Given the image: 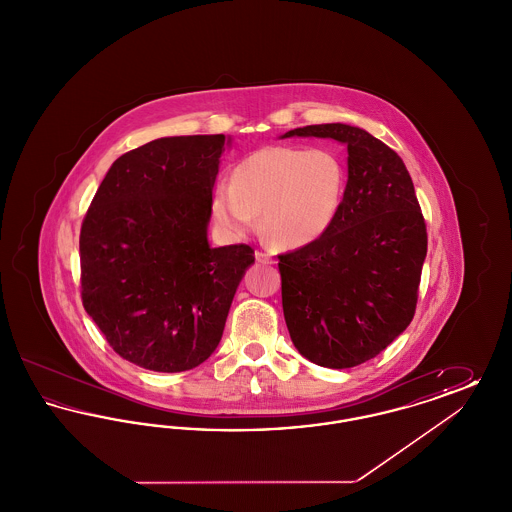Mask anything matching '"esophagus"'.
Returning a JSON list of instances; mask_svg holds the SVG:
<instances>
[{
  "mask_svg": "<svg viewBox=\"0 0 512 512\" xmlns=\"http://www.w3.org/2000/svg\"><path fill=\"white\" fill-rule=\"evenodd\" d=\"M255 259H257L259 263H265V265H272V263H274V257H272V253L267 251V249H257V251H255Z\"/></svg>",
  "mask_w": 512,
  "mask_h": 512,
  "instance_id": "obj_1",
  "label": "esophagus"
}]
</instances>
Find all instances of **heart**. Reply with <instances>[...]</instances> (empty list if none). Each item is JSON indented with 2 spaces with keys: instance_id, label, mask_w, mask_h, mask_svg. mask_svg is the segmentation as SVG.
Listing matches in <instances>:
<instances>
[{
  "instance_id": "heart-1",
  "label": "heart",
  "mask_w": 512,
  "mask_h": 512,
  "mask_svg": "<svg viewBox=\"0 0 512 512\" xmlns=\"http://www.w3.org/2000/svg\"><path fill=\"white\" fill-rule=\"evenodd\" d=\"M345 182V165L332 149L263 147L236 167L232 184L217 186L213 213L232 234L253 230L261 215L274 244L303 247L338 217Z\"/></svg>"
}]
</instances>
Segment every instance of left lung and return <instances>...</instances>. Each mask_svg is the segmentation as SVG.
<instances>
[{"mask_svg": "<svg viewBox=\"0 0 512 512\" xmlns=\"http://www.w3.org/2000/svg\"><path fill=\"white\" fill-rule=\"evenodd\" d=\"M347 146L340 213L311 244L278 255L282 309L297 351L326 368L380 355L416 311L428 249L413 180L401 157L363 128L332 122L284 134Z\"/></svg>", "mask_w": 512, "mask_h": 512, "instance_id": "8db88e82", "label": "left lung"}]
</instances>
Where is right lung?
I'll return each mask as SVG.
<instances>
[{"label":"right lung","instance_id":"1","mask_svg":"<svg viewBox=\"0 0 512 512\" xmlns=\"http://www.w3.org/2000/svg\"><path fill=\"white\" fill-rule=\"evenodd\" d=\"M224 134L159 138L121 155L80 228V295L122 359L190 370L217 349L249 245L211 247Z\"/></svg>","mask_w":512,"mask_h":512}]
</instances>
